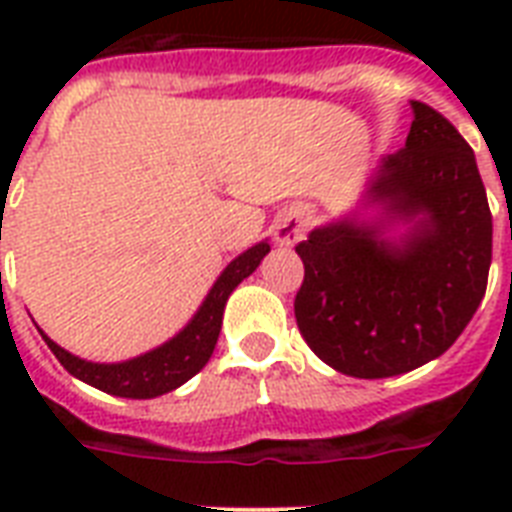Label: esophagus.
Returning a JSON list of instances; mask_svg holds the SVG:
<instances>
[{
  "instance_id": "esophagus-1",
  "label": "esophagus",
  "mask_w": 512,
  "mask_h": 512,
  "mask_svg": "<svg viewBox=\"0 0 512 512\" xmlns=\"http://www.w3.org/2000/svg\"><path fill=\"white\" fill-rule=\"evenodd\" d=\"M305 236V215L303 209L289 207L284 209L279 217H276V223H273V239L281 247H292L297 241Z\"/></svg>"
}]
</instances>
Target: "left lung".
<instances>
[{"label": "left lung", "instance_id": "1", "mask_svg": "<svg viewBox=\"0 0 512 512\" xmlns=\"http://www.w3.org/2000/svg\"><path fill=\"white\" fill-rule=\"evenodd\" d=\"M406 146L382 156L361 212L313 228L295 297L300 335L337 372L380 380L452 348L484 300L492 212L473 148L436 108L412 100ZM393 224H406L399 237Z\"/></svg>", "mask_w": 512, "mask_h": 512}]
</instances>
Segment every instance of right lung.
I'll use <instances>...</instances> for the list:
<instances>
[{"label":"right lung","mask_w":512,"mask_h":512,"mask_svg":"<svg viewBox=\"0 0 512 512\" xmlns=\"http://www.w3.org/2000/svg\"><path fill=\"white\" fill-rule=\"evenodd\" d=\"M271 252L268 241H260L247 252H241L236 260L228 263L217 281L199 305V311L193 313V319L177 332L172 340H167L159 348L148 350L143 356H135L130 361H119V364H95V361H84V358L68 353L44 335V342L50 345L63 369L74 374L76 380L87 382L92 388L111 393V396L122 398H156L180 388L188 382L196 372L204 369V364L212 356V350L220 337L223 327V311L228 297L241 281L247 279L249 273H255L265 255Z\"/></svg>","instance_id":"right-lung-1"}]
</instances>
